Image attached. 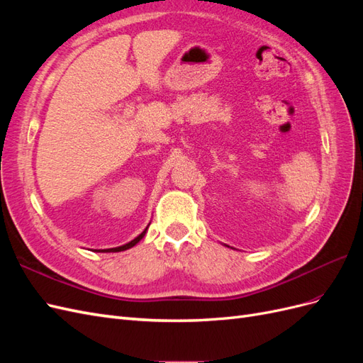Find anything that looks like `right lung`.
I'll return each mask as SVG.
<instances>
[{"label": "right lung", "mask_w": 363, "mask_h": 363, "mask_svg": "<svg viewBox=\"0 0 363 363\" xmlns=\"http://www.w3.org/2000/svg\"><path fill=\"white\" fill-rule=\"evenodd\" d=\"M148 228V227H147ZM147 228L144 230V232H142L138 238H135L133 240H131V242H128V244H125V245H121V247H116V248H108V250H101L103 252H118V251H124V250H128V248H131V247H135L139 240L145 236V233H147ZM96 251H100V250H96Z\"/></svg>", "instance_id": "obj_1"}]
</instances>
